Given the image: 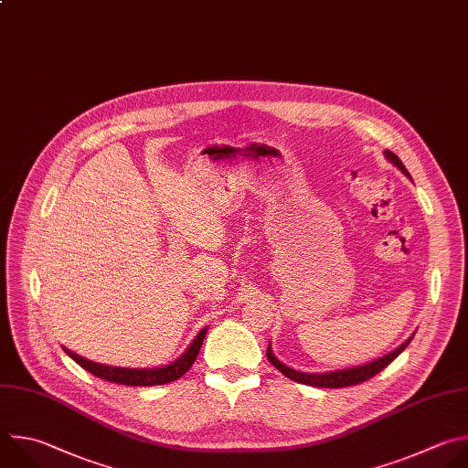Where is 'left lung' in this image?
<instances>
[{"instance_id":"1","label":"left lung","mask_w":468,"mask_h":468,"mask_svg":"<svg viewBox=\"0 0 468 468\" xmlns=\"http://www.w3.org/2000/svg\"><path fill=\"white\" fill-rule=\"evenodd\" d=\"M384 154H386V158H388L395 167H399L408 178H411L410 173H408V169L404 167V164L399 160V155H395L391 150H386ZM413 336H415V333H413L402 346H399L395 351L388 353L386 356H382V358H378V360H373V362H369V364H366V366H358V367H351V369H344V371H331V373H303V371H295V369H292V367L281 364V362L273 356L270 346H268L266 356H268V360H270L271 366H275L284 377H288V378L293 380V382L306 384V386H314V388H347V386L362 384V382L373 378L375 375H378L384 367H388V366L410 346V342L413 340Z\"/></svg>"}]
</instances>
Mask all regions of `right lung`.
<instances>
[{"instance_id":"obj_1","label":"right lung","mask_w":468,"mask_h":468,"mask_svg":"<svg viewBox=\"0 0 468 468\" xmlns=\"http://www.w3.org/2000/svg\"><path fill=\"white\" fill-rule=\"evenodd\" d=\"M207 329H202L198 333V336L193 340V344L187 347V351L173 364L165 366V367H155V369H128V367H112V366H102L91 360H86L79 355H75L73 351L66 349V355H69L80 367H84L86 371H90L91 375L113 382V384H122V386H162V384H169L178 380L180 377H184L191 366L195 364L198 351L202 347V342L206 338Z\"/></svg>"}]
</instances>
